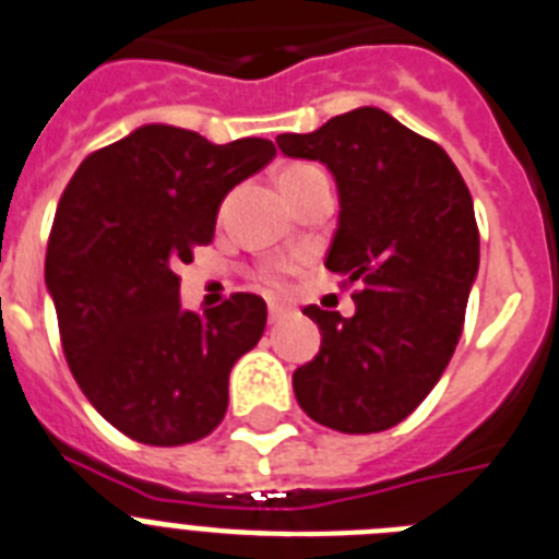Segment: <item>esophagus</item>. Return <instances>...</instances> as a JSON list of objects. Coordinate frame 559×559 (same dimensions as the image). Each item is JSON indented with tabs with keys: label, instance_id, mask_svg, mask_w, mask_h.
Returning a JSON list of instances; mask_svg holds the SVG:
<instances>
[{
	"label": "esophagus",
	"instance_id": "34e87169",
	"mask_svg": "<svg viewBox=\"0 0 559 559\" xmlns=\"http://www.w3.org/2000/svg\"><path fill=\"white\" fill-rule=\"evenodd\" d=\"M288 313H290V308L285 306V302H276V299H271L269 302V320L271 322H283Z\"/></svg>",
	"mask_w": 559,
	"mask_h": 559
}]
</instances>
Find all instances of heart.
<instances>
[{"label": "heart", "instance_id": "heart-1", "mask_svg": "<svg viewBox=\"0 0 559 559\" xmlns=\"http://www.w3.org/2000/svg\"><path fill=\"white\" fill-rule=\"evenodd\" d=\"M313 165H288V168L283 170V174H280V182H285V179H294V177H299V174H306V170H311Z\"/></svg>", "mask_w": 559, "mask_h": 559}]
</instances>
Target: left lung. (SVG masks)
Returning <instances> with one entry per match:
<instances>
[{
	"label": "left lung",
	"instance_id": "1",
	"mask_svg": "<svg viewBox=\"0 0 559 559\" xmlns=\"http://www.w3.org/2000/svg\"><path fill=\"white\" fill-rule=\"evenodd\" d=\"M276 145L331 170L340 216L325 269L362 288L354 317L302 308L322 345L294 371L297 403L334 431H385L431 394L463 334L479 269L472 193L437 142L371 105Z\"/></svg>",
	"mask_w": 559,
	"mask_h": 559
}]
</instances>
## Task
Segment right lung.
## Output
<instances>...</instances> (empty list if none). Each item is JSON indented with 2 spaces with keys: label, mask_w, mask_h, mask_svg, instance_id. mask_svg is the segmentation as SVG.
Listing matches in <instances>:
<instances>
[{
  "label": "right lung",
  "mask_w": 559,
  "mask_h": 559,
  "mask_svg": "<svg viewBox=\"0 0 559 559\" xmlns=\"http://www.w3.org/2000/svg\"><path fill=\"white\" fill-rule=\"evenodd\" d=\"M274 156L269 140L214 145L151 122L85 156L64 188L45 285L80 389L131 440L182 445L223 423L228 373L260 343L269 308L234 294L188 311L177 269L214 239L225 193Z\"/></svg>",
  "instance_id": "1"
}]
</instances>
